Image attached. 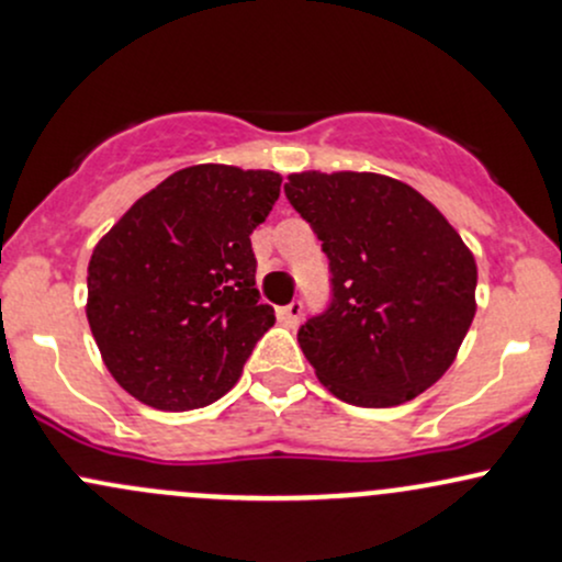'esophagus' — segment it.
<instances>
[{"mask_svg":"<svg viewBox=\"0 0 562 562\" xmlns=\"http://www.w3.org/2000/svg\"><path fill=\"white\" fill-rule=\"evenodd\" d=\"M300 318H303V300H294V303L279 307V322L286 327H297Z\"/></svg>","mask_w":562,"mask_h":562,"instance_id":"obj_1","label":"esophagus"}]
</instances>
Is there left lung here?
Instances as JSON below:
<instances>
[{"mask_svg":"<svg viewBox=\"0 0 562 562\" xmlns=\"http://www.w3.org/2000/svg\"><path fill=\"white\" fill-rule=\"evenodd\" d=\"M283 192L329 259V305L297 331L318 380L356 407L431 389L476 311L461 235L418 190L380 173H292Z\"/></svg>","mask_w":562,"mask_h":562,"instance_id":"1","label":"left lung"}]
</instances>
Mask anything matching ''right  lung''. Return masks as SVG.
Returning a JSON list of instances; mask_svg holds the SVG:
<instances>
[{"mask_svg": "<svg viewBox=\"0 0 562 562\" xmlns=\"http://www.w3.org/2000/svg\"><path fill=\"white\" fill-rule=\"evenodd\" d=\"M281 177L190 166L123 214L88 265V324L112 378L168 413L206 407L238 383L276 324L259 300L249 235Z\"/></svg>", "mask_w": 562, "mask_h": 562, "instance_id": "1", "label": "right lung"}]
</instances>
